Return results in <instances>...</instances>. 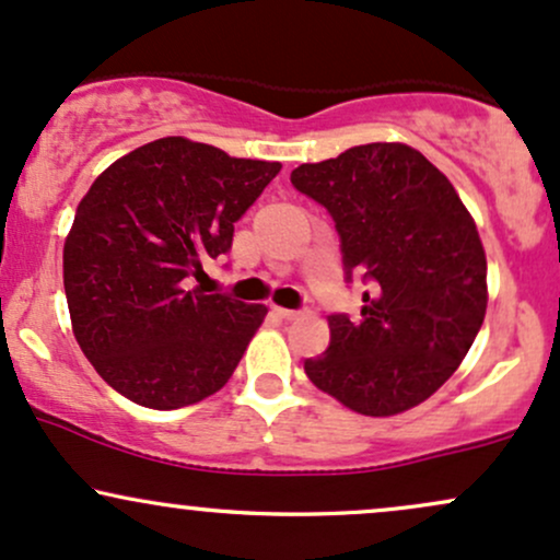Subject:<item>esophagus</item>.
I'll list each match as a JSON object with an SVG mask.
<instances>
[{
  "instance_id": "34e87169",
  "label": "esophagus",
  "mask_w": 560,
  "mask_h": 560,
  "mask_svg": "<svg viewBox=\"0 0 560 560\" xmlns=\"http://www.w3.org/2000/svg\"><path fill=\"white\" fill-rule=\"evenodd\" d=\"M275 314H278L280 319H296V317H301L299 310H285V306H275Z\"/></svg>"
}]
</instances>
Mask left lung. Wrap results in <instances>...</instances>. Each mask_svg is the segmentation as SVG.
Wrapping results in <instances>:
<instances>
[{
	"label": "left lung",
	"mask_w": 560,
	"mask_h": 560,
	"mask_svg": "<svg viewBox=\"0 0 560 560\" xmlns=\"http://www.w3.org/2000/svg\"><path fill=\"white\" fill-rule=\"evenodd\" d=\"M291 182L330 211L347 278L373 282L362 319L330 314V347L304 362L306 375L360 416L412 410L460 368L487 314V254L474 217L405 142L301 163Z\"/></svg>",
	"instance_id": "obj_1"
}]
</instances>
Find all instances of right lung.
<instances>
[{"instance_id": "1", "label": "right lung", "mask_w": 560, "mask_h": 560, "mask_svg": "<svg viewBox=\"0 0 560 560\" xmlns=\"http://www.w3.org/2000/svg\"><path fill=\"white\" fill-rule=\"evenodd\" d=\"M280 168L161 137L92 182L62 246V285L81 351L121 397L177 410L235 373L267 306L187 280L228 254L235 222Z\"/></svg>"}]
</instances>
